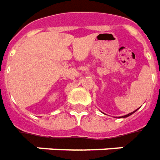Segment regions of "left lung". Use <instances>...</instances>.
<instances>
[{"label": "left lung", "mask_w": 160, "mask_h": 160, "mask_svg": "<svg viewBox=\"0 0 160 160\" xmlns=\"http://www.w3.org/2000/svg\"><path fill=\"white\" fill-rule=\"evenodd\" d=\"M140 108V107H139ZM139 108H138V109H139ZM138 109H136V111H134V112H130V113H129V114H127V115H124V116H122V117H119V118H127V117H129V116H130V115H132L133 113H134V112H136V111L138 110Z\"/></svg>", "instance_id": "1"}]
</instances>
